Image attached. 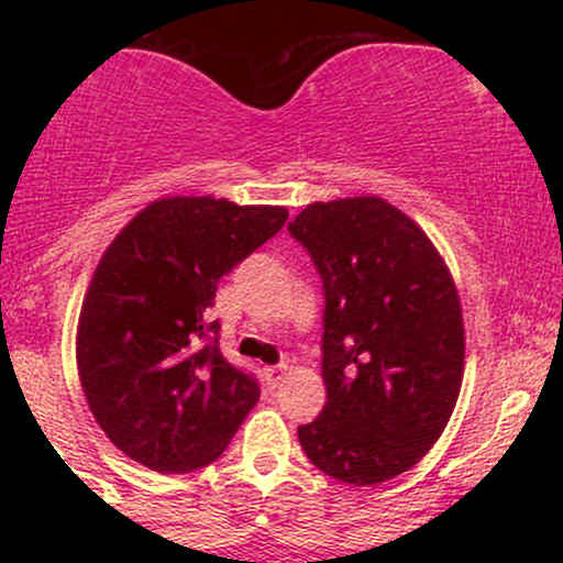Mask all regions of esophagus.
I'll return each instance as SVG.
<instances>
[{"label":"esophagus","instance_id":"34e87169","mask_svg":"<svg viewBox=\"0 0 563 563\" xmlns=\"http://www.w3.org/2000/svg\"><path fill=\"white\" fill-rule=\"evenodd\" d=\"M288 373V365H273V367H264V378H267L269 389H277V386L283 384V378H286Z\"/></svg>","mask_w":563,"mask_h":563}]
</instances>
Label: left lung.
Instances as JSON below:
<instances>
[{"label": "left lung", "instance_id": "obj_1", "mask_svg": "<svg viewBox=\"0 0 563 563\" xmlns=\"http://www.w3.org/2000/svg\"><path fill=\"white\" fill-rule=\"evenodd\" d=\"M322 277L328 402L299 426L322 474L367 487L442 437L463 380L457 288L434 243L384 198L312 203L288 224Z\"/></svg>", "mask_w": 563, "mask_h": 563}]
</instances>
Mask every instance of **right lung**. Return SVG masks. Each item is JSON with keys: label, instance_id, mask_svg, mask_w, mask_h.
Here are the masks:
<instances>
[{"label": "right lung", "instance_id": "right-lung-1", "mask_svg": "<svg viewBox=\"0 0 563 563\" xmlns=\"http://www.w3.org/2000/svg\"><path fill=\"white\" fill-rule=\"evenodd\" d=\"M283 206L153 200L115 235L81 303L84 397L132 461L185 474L214 463L260 402V384L219 352L206 322L217 283L286 224Z\"/></svg>", "mask_w": 563, "mask_h": 563}]
</instances>
